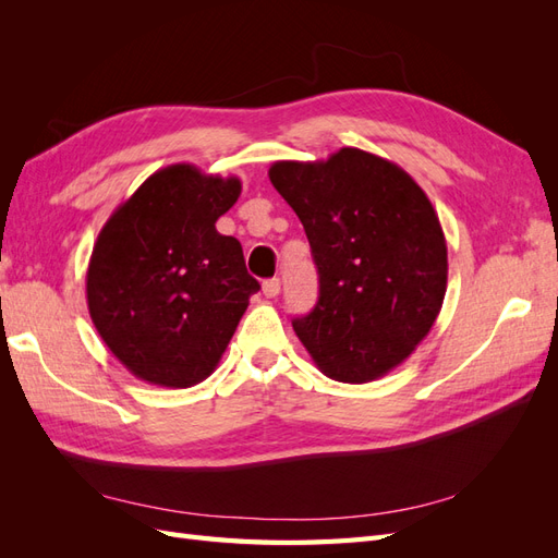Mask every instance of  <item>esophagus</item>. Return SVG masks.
<instances>
[{
    "mask_svg": "<svg viewBox=\"0 0 558 558\" xmlns=\"http://www.w3.org/2000/svg\"><path fill=\"white\" fill-rule=\"evenodd\" d=\"M279 291H281V281H279L277 277L263 281V293H265V298H277Z\"/></svg>",
    "mask_w": 558,
    "mask_h": 558,
    "instance_id": "1",
    "label": "esophagus"
}]
</instances>
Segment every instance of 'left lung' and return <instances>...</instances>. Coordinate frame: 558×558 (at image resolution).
I'll list each match as a JSON object with an SVG mask.
<instances>
[{"label": "left lung", "instance_id": "8db88e82", "mask_svg": "<svg viewBox=\"0 0 558 558\" xmlns=\"http://www.w3.org/2000/svg\"><path fill=\"white\" fill-rule=\"evenodd\" d=\"M307 232L318 300L293 330L320 373L365 384L430 332L447 293V242L428 195L396 162L361 148L269 167Z\"/></svg>", "mask_w": 558, "mask_h": 558}]
</instances>
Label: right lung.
<instances>
[{"label": "right lung", "instance_id": "obj_1", "mask_svg": "<svg viewBox=\"0 0 558 558\" xmlns=\"http://www.w3.org/2000/svg\"><path fill=\"white\" fill-rule=\"evenodd\" d=\"M240 193L238 177L170 165L99 230L86 275L88 312L137 379L189 388L221 361L260 289L246 272L242 244L216 230Z\"/></svg>", "mask_w": 558, "mask_h": 558}]
</instances>
